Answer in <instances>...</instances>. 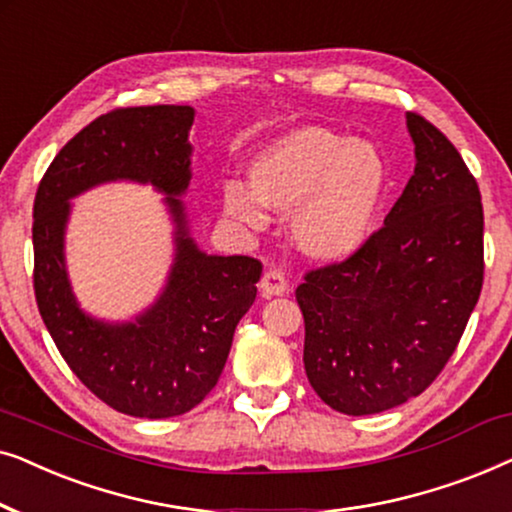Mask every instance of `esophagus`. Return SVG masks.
<instances>
[{
  "mask_svg": "<svg viewBox=\"0 0 512 512\" xmlns=\"http://www.w3.org/2000/svg\"><path fill=\"white\" fill-rule=\"evenodd\" d=\"M289 289V284H286V277L282 275L279 270H268L261 279V291L265 296H282Z\"/></svg>",
  "mask_w": 512,
  "mask_h": 512,
  "instance_id": "34e87169",
  "label": "esophagus"
}]
</instances>
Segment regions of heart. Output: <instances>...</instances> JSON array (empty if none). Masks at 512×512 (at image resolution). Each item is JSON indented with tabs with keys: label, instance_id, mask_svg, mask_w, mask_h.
Here are the masks:
<instances>
[{
	"label": "heart",
	"instance_id": "b5f03b06",
	"mask_svg": "<svg viewBox=\"0 0 512 512\" xmlns=\"http://www.w3.org/2000/svg\"><path fill=\"white\" fill-rule=\"evenodd\" d=\"M249 186L223 184V209L251 230L265 207L291 214V240L314 261H345L375 233L389 191L387 160L373 142L307 125L272 139L249 163Z\"/></svg>",
	"mask_w": 512,
	"mask_h": 512
}]
</instances>
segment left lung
<instances>
[{"label":"left lung","instance_id":"obj_1","mask_svg":"<svg viewBox=\"0 0 512 512\" xmlns=\"http://www.w3.org/2000/svg\"><path fill=\"white\" fill-rule=\"evenodd\" d=\"M415 174L354 256L310 270L296 289L305 373L342 415L419 396L457 349L482 291L478 181L454 144L408 111Z\"/></svg>","mask_w":512,"mask_h":512}]
</instances>
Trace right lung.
Masks as SVG:
<instances>
[{"label":"right lung","mask_w":512,"mask_h":512,"mask_svg":"<svg viewBox=\"0 0 512 512\" xmlns=\"http://www.w3.org/2000/svg\"><path fill=\"white\" fill-rule=\"evenodd\" d=\"M193 107L114 109L62 146L34 198V296L62 359L93 394L123 415L165 419L193 410L219 382L235 328L256 300L263 265L207 256L188 235ZM128 178L168 195L175 263L164 293L128 325L93 320L75 303L64 268L68 200L104 180Z\"/></svg>","instance_id":"add662e5"}]
</instances>
